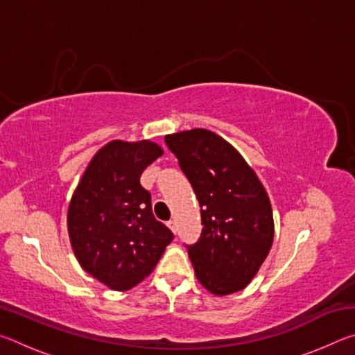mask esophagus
Returning a JSON list of instances; mask_svg holds the SVG:
<instances>
[{
    "mask_svg": "<svg viewBox=\"0 0 355 355\" xmlns=\"http://www.w3.org/2000/svg\"><path fill=\"white\" fill-rule=\"evenodd\" d=\"M167 227L171 228L172 233H177V224H175V220H169V222H167Z\"/></svg>",
    "mask_w": 355,
    "mask_h": 355,
    "instance_id": "34e87169",
    "label": "esophagus"
}]
</instances>
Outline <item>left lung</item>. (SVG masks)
<instances>
[{
  "instance_id": "left-lung-1",
  "label": "left lung",
  "mask_w": 355,
  "mask_h": 355,
  "mask_svg": "<svg viewBox=\"0 0 355 355\" xmlns=\"http://www.w3.org/2000/svg\"><path fill=\"white\" fill-rule=\"evenodd\" d=\"M164 141L202 208L200 239L188 245L197 280L214 296L244 290L274 241L266 189L241 153L213 131L186 130Z\"/></svg>"
}]
</instances>
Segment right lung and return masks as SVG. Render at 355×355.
I'll list each match as a JSON object with an SVG mask.
<instances>
[{"instance_id":"right-lung-1","label":"right lung","mask_w":355,"mask_h":355,"mask_svg":"<svg viewBox=\"0 0 355 355\" xmlns=\"http://www.w3.org/2000/svg\"><path fill=\"white\" fill-rule=\"evenodd\" d=\"M164 153L148 139L111 141L87 164L67 209L71 249L84 271L114 291L150 275L173 235L155 219L141 173Z\"/></svg>"}]
</instances>
